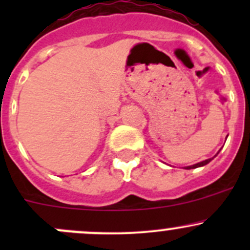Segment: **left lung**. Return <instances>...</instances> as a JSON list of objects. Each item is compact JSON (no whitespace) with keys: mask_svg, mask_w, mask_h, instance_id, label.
<instances>
[{"mask_svg":"<svg viewBox=\"0 0 250 250\" xmlns=\"http://www.w3.org/2000/svg\"><path fill=\"white\" fill-rule=\"evenodd\" d=\"M213 160V158H208V160H206V161H202V162H200V163H196V165H192V166H188V167H186L185 169H193V168H198V167H203V166H206V165H208L209 162H210V161Z\"/></svg>","mask_w":250,"mask_h":250,"instance_id":"obj_1","label":"left lung"}]
</instances>
